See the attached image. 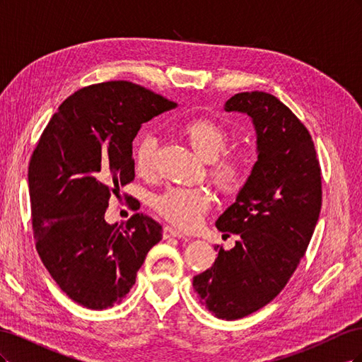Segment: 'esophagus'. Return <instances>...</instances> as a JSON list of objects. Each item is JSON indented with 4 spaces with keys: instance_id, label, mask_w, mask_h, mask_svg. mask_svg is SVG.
<instances>
[{
    "instance_id": "esophagus-1",
    "label": "esophagus",
    "mask_w": 362,
    "mask_h": 362,
    "mask_svg": "<svg viewBox=\"0 0 362 362\" xmlns=\"http://www.w3.org/2000/svg\"><path fill=\"white\" fill-rule=\"evenodd\" d=\"M163 237L164 238H173V237H178V238H184L185 234L180 229L173 228V226H164L163 228Z\"/></svg>"
}]
</instances>
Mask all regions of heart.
<instances>
[{
  "instance_id": "b5f03b06",
  "label": "heart",
  "mask_w": 362,
  "mask_h": 362,
  "mask_svg": "<svg viewBox=\"0 0 362 362\" xmlns=\"http://www.w3.org/2000/svg\"><path fill=\"white\" fill-rule=\"evenodd\" d=\"M178 133L189 146L208 161V178L225 194L234 193L243 182V164L231 152H222L228 145V133L206 117L190 119L180 125ZM137 175L149 178L157 170V140L152 136L139 139L133 151ZM211 193L205 187H169L157 194L152 205L160 216L180 228H196L211 206Z\"/></svg>"
}]
</instances>
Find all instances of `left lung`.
Returning <instances> with one entry per match:
<instances>
[{"label":"left lung","mask_w":362,"mask_h":362,"mask_svg":"<svg viewBox=\"0 0 362 362\" xmlns=\"http://www.w3.org/2000/svg\"><path fill=\"white\" fill-rule=\"evenodd\" d=\"M226 112L255 124L258 160L237 201L217 218L235 246L193 278V288L218 319L237 320L272 302L298 269L322 208V169L310 131L276 96L242 92Z\"/></svg>","instance_id":"obj_1"}]
</instances>
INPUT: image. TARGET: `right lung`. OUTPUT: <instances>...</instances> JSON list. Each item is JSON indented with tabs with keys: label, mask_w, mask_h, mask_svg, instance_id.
<instances>
[{
	"label": "right lung",
	"mask_w": 362,
	"mask_h": 362,
	"mask_svg": "<svg viewBox=\"0 0 362 362\" xmlns=\"http://www.w3.org/2000/svg\"><path fill=\"white\" fill-rule=\"evenodd\" d=\"M177 107L131 81L86 86L54 113L28 166L37 254L68 298L90 310L120 303L134 286L161 225L136 213L108 225V201L134 181L133 140L141 124Z\"/></svg>",
	"instance_id": "1"
}]
</instances>
